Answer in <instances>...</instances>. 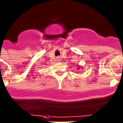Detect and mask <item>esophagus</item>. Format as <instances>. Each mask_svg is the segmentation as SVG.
Listing matches in <instances>:
<instances>
[{
    "mask_svg": "<svg viewBox=\"0 0 123 123\" xmlns=\"http://www.w3.org/2000/svg\"><path fill=\"white\" fill-rule=\"evenodd\" d=\"M58 60H60V59H58Z\"/></svg>",
    "mask_w": 123,
    "mask_h": 123,
    "instance_id": "obj_1",
    "label": "esophagus"
}]
</instances>
